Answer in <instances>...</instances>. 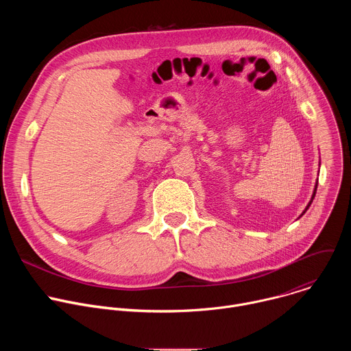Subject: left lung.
Instances as JSON below:
<instances>
[{
    "label": "left lung",
    "mask_w": 351,
    "mask_h": 351,
    "mask_svg": "<svg viewBox=\"0 0 351 351\" xmlns=\"http://www.w3.org/2000/svg\"><path fill=\"white\" fill-rule=\"evenodd\" d=\"M317 186H318V184H315V189H314V194H313V197H311V202H310V203H308V206H307V208H306V211H307V210H308V207H310V206H311V203H313V199H314V197H315V193H317ZM306 211H304V213H306ZM304 213H303V214H304ZM303 214H302V215H303Z\"/></svg>",
    "instance_id": "left-lung-1"
}]
</instances>
